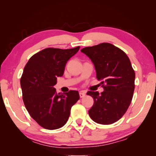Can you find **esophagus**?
Segmentation results:
<instances>
[{
  "label": "esophagus",
  "mask_w": 156,
  "mask_h": 156,
  "mask_svg": "<svg viewBox=\"0 0 156 156\" xmlns=\"http://www.w3.org/2000/svg\"><path fill=\"white\" fill-rule=\"evenodd\" d=\"M79 95H80V97L82 98H84L85 96V93H84V91H80V93H79Z\"/></svg>",
  "instance_id": "34e87169"
}]
</instances>
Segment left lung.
Segmentation results:
<instances>
[{"label":"left lung","instance_id":"obj_1","mask_svg":"<svg viewBox=\"0 0 156 156\" xmlns=\"http://www.w3.org/2000/svg\"><path fill=\"white\" fill-rule=\"evenodd\" d=\"M94 63L96 78L104 91H88L94 103L89 115L94 122L111 125L128 109L135 89V72L125 52L112 44L103 43L82 49Z\"/></svg>","mask_w":156,"mask_h":156}]
</instances>
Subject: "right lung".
Listing matches in <instances>:
<instances>
[{"label": "right lung", "mask_w": 156, "mask_h": 156, "mask_svg": "<svg viewBox=\"0 0 156 156\" xmlns=\"http://www.w3.org/2000/svg\"><path fill=\"white\" fill-rule=\"evenodd\" d=\"M79 49L46 48L31 56L25 65L20 78L23 100L31 117L42 127L54 130L64 126L71 108L80 98L78 91L58 94L54 87Z\"/></svg>", "instance_id": "obj_1"}]
</instances>
